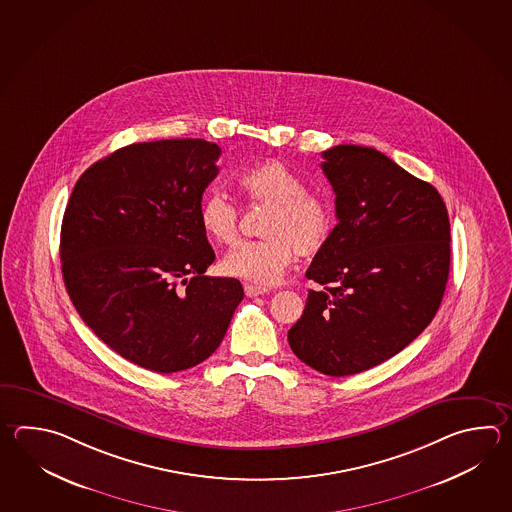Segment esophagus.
Returning <instances> with one entry per match:
<instances>
[{
    "label": "esophagus",
    "instance_id": "esophagus-1",
    "mask_svg": "<svg viewBox=\"0 0 512 512\" xmlns=\"http://www.w3.org/2000/svg\"><path fill=\"white\" fill-rule=\"evenodd\" d=\"M244 292L248 297H257V295H264V293H270L268 288H262V286H255V284H244Z\"/></svg>",
    "mask_w": 512,
    "mask_h": 512
}]
</instances>
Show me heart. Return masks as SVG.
I'll use <instances>...</instances> for the list:
<instances>
[{
    "instance_id": "heart-1",
    "label": "heart",
    "mask_w": 512,
    "mask_h": 512,
    "mask_svg": "<svg viewBox=\"0 0 512 512\" xmlns=\"http://www.w3.org/2000/svg\"><path fill=\"white\" fill-rule=\"evenodd\" d=\"M251 204H268L262 217V239L244 240L222 259V270L240 279L273 284L295 253L313 255L330 237L334 213L330 204L304 191L303 180L281 162H264L237 178ZM200 228L219 244H231L239 231V208L222 191L209 189L200 199Z\"/></svg>"
}]
</instances>
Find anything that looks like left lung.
<instances>
[{
  "mask_svg": "<svg viewBox=\"0 0 512 512\" xmlns=\"http://www.w3.org/2000/svg\"><path fill=\"white\" fill-rule=\"evenodd\" d=\"M335 226L306 277L303 315L288 332L293 354L326 376L381 365L418 337L445 293L450 224L445 202L374 147L323 151Z\"/></svg>",
  "mask_w": 512,
  "mask_h": 512,
  "instance_id": "obj_1",
  "label": "left lung"
}]
</instances>
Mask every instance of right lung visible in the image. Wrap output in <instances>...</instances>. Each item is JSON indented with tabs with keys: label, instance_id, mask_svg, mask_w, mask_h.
Instances as JSON below:
<instances>
[{
	"label": "right lung",
	"instance_id": "right-lung-1",
	"mask_svg": "<svg viewBox=\"0 0 512 512\" xmlns=\"http://www.w3.org/2000/svg\"><path fill=\"white\" fill-rule=\"evenodd\" d=\"M219 155L202 138L122 147L78 178L65 208L60 259L76 312L151 372L208 359L244 299L237 279L204 275L215 251L199 204Z\"/></svg>",
	"mask_w": 512,
	"mask_h": 512
}]
</instances>
